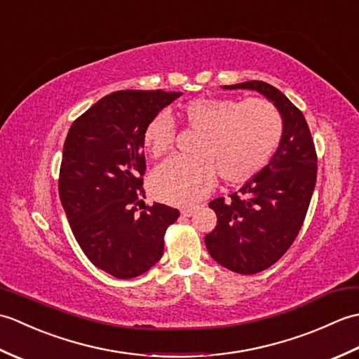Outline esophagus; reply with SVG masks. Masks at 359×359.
Listing matches in <instances>:
<instances>
[{"label": "esophagus", "instance_id": "esophagus-1", "mask_svg": "<svg viewBox=\"0 0 359 359\" xmlns=\"http://www.w3.org/2000/svg\"><path fill=\"white\" fill-rule=\"evenodd\" d=\"M196 210H197L196 207H184V208H180V212H182V216L189 217V216L194 215Z\"/></svg>", "mask_w": 359, "mask_h": 359}]
</instances>
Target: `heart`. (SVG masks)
<instances>
[{"mask_svg":"<svg viewBox=\"0 0 359 359\" xmlns=\"http://www.w3.org/2000/svg\"><path fill=\"white\" fill-rule=\"evenodd\" d=\"M179 117L201 137L194 148L197 157H171L152 174V194L171 205L201 201L216 185L219 172L233 185L255 179L271 162L284 134L280 112L262 98L199 97L182 104ZM172 142V121L160 112L143 129V147L152 157H160Z\"/></svg>","mask_w":359,"mask_h":359,"instance_id":"obj_1","label":"heart"}]
</instances>
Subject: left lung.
Masks as SVG:
<instances>
[{"label":"left lung","mask_w":359,"mask_h":359,"mask_svg":"<svg viewBox=\"0 0 359 359\" xmlns=\"http://www.w3.org/2000/svg\"><path fill=\"white\" fill-rule=\"evenodd\" d=\"M224 89H251L269 98L284 120L276 154L230 199L210 202L217 225L205 236L210 256L241 274L266 270L299 233L316 184L318 157L306 117L279 89L251 80Z\"/></svg>","instance_id":"8db88e82"}]
</instances>
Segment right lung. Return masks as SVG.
I'll use <instances>...</instances> for the list:
<instances>
[{
	"mask_svg": "<svg viewBox=\"0 0 359 359\" xmlns=\"http://www.w3.org/2000/svg\"><path fill=\"white\" fill-rule=\"evenodd\" d=\"M182 93L117 90L74 121L60 166V201L83 253L111 276L131 279L163 255L179 210L154 203L137 212L147 170L142 134Z\"/></svg>",
	"mask_w": 359,
	"mask_h": 359,
	"instance_id": "right-lung-1",
	"label": "right lung"
}]
</instances>
